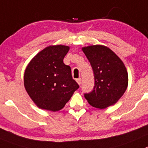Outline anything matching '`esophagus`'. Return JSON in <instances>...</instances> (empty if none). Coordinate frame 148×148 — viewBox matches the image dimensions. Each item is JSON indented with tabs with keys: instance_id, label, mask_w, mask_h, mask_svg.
<instances>
[{
	"instance_id": "esophagus-1",
	"label": "esophagus",
	"mask_w": 148,
	"mask_h": 148,
	"mask_svg": "<svg viewBox=\"0 0 148 148\" xmlns=\"http://www.w3.org/2000/svg\"><path fill=\"white\" fill-rule=\"evenodd\" d=\"M76 81H77V82L78 84H79V85H80V84H81V81H82V79H81V78H78V79H76Z\"/></svg>"
}]
</instances>
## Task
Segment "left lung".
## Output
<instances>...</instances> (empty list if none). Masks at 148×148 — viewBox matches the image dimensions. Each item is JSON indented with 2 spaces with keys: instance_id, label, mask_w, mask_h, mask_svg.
Returning <instances> with one entry per match:
<instances>
[{
  "instance_id": "left-lung-1",
  "label": "left lung",
  "mask_w": 148,
  "mask_h": 148,
  "mask_svg": "<svg viewBox=\"0 0 148 148\" xmlns=\"http://www.w3.org/2000/svg\"><path fill=\"white\" fill-rule=\"evenodd\" d=\"M92 67L94 87L91 92L85 94L90 106L104 109L114 105L125 92L128 75L120 58L109 48L94 45L82 48Z\"/></svg>"
}]
</instances>
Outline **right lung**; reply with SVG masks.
Instances as JSON below:
<instances>
[{
	"mask_svg": "<svg viewBox=\"0 0 148 148\" xmlns=\"http://www.w3.org/2000/svg\"><path fill=\"white\" fill-rule=\"evenodd\" d=\"M69 46L57 45L42 49L32 58L24 73V86L36 106L58 111L63 108L79 85L71 67L63 62Z\"/></svg>",
	"mask_w": 148,
	"mask_h": 148,
	"instance_id": "1",
	"label": "right lung"
}]
</instances>
